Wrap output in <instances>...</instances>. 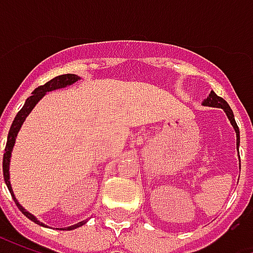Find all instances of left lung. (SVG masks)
<instances>
[{
	"label": "left lung",
	"instance_id": "1",
	"mask_svg": "<svg viewBox=\"0 0 253 253\" xmlns=\"http://www.w3.org/2000/svg\"><path fill=\"white\" fill-rule=\"evenodd\" d=\"M203 104L209 105V107H217V108H222L225 112H226V115H228L229 121L232 123V126L234 127V130H236V134H237V149H239V143H240V130L239 126H237V123L234 121V115H233V111L232 108L229 107V104L222 99V97H219L217 94L214 93L211 90V93L209 94V97H207L205 101H203Z\"/></svg>",
	"mask_w": 253,
	"mask_h": 253
}]
</instances>
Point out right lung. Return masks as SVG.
Masks as SVG:
<instances>
[{
    "label": "right lung",
    "instance_id": "right-lung-1",
    "mask_svg": "<svg viewBox=\"0 0 253 253\" xmlns=\"http://www.w3.org/2000/svg\"><path fill=\"white\" fill-rule=\"evenodd\" d=\"M78 80H80V77H77L76 74H62V76H58V77L50 80V81L44 84V85L38 86V88L32 92V94H31L30 97L27 99L25 104L23 105V108L17 112V115H16V118H14L12 126H10V130H9L8 141H6V146H5V153H3V160H2L3 180H5V183H6V186H8L10 194H12V198H13V201L16 202V205H17V207L20 209V211L23 212L27 218H30L31 221H34L35 223H39V225H43V223L39 222V221H38L32 214H30L28 211H25V209H23V206L20 205L19 202L16 201L13 192H12V187H10V181H9V160H10V153H12V149H13L16 135H17V132H19L20 127H21V125H23V122L25 121V118H27V115H28L31 111H32V108L35 107L36 103H38V101L44 96V93H46V92H50V90H54V89L63 88V86H66V85H72L73 83H76V81H78ZM81 225H84V222H80L77 223V225L69 226L67 230L76 229L78 228V226H81ZM43 226H44V225H43Z\"/></svg>",
    "mask_w": 253,
    "mask_h": 253
}]
</instances>
